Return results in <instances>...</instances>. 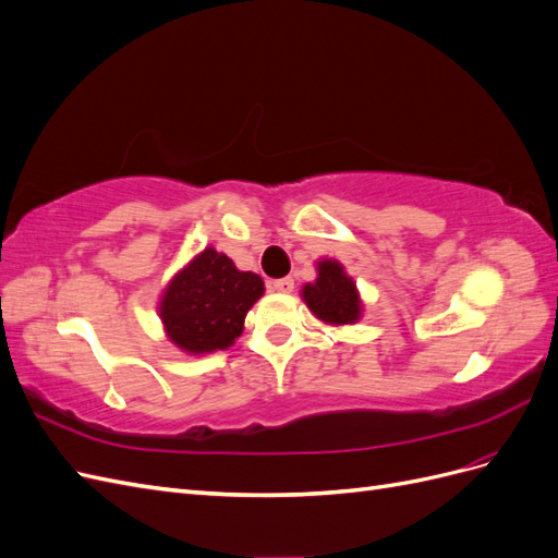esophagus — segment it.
Returning <instances> with one entry per match:
<instances>
[{"mask_svg":"<svg viewBox=\"0 0 558 558\" xmlns=\"http://www.w3.org/2000/svg\"><path fill=\"white\" fill-rule=\"evenodd\" d=\"M269 286H272V291H277V293H291L295 281L291 277H283V279H275Z\"/></svg>","mask_w":558,"mask_h":558,"instance_id":"obj_1","label":"esophagus"}]
</instances>
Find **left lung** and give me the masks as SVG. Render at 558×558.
<instances>
[{"instance_id":"obj_1","label":"left lung","mask_w":558,"mask_h":558,"mask_svg":"<svg viewBox=\"0 0 558 558\" xmlns=\"http://www.w3.org/2000/svg\"><path fill=\"white\" fill-rule=\"evenodd\" d=\"M318 277L314 283H305L302 289V300L316 318L324 324L344 326L356 324L361 318L363 305L356 291V283L344 272V267L337 260H320L318 263Z\"/></svg>"}]
</instances>
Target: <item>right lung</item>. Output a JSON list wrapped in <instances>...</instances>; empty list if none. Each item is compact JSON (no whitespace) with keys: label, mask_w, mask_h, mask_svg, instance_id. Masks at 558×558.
Listing matches in <instances>:
<instances>
[{"label":"right lung","mask_w":558,"mask_h":558,"mask_svg":"<svg viewBox=\"0 0 558 558\" xmlns=\"http://www.w3.org/2000/svg\"><path fill=\"white\" fill-rule=\"evenodd\" d=\"M263 291L258 275L240 272L226 253L207 246L167 283L158 307L165 332L193 356L228 349Z\"/></svg>","instance_id":"right-lung-1"}]
</instances>
